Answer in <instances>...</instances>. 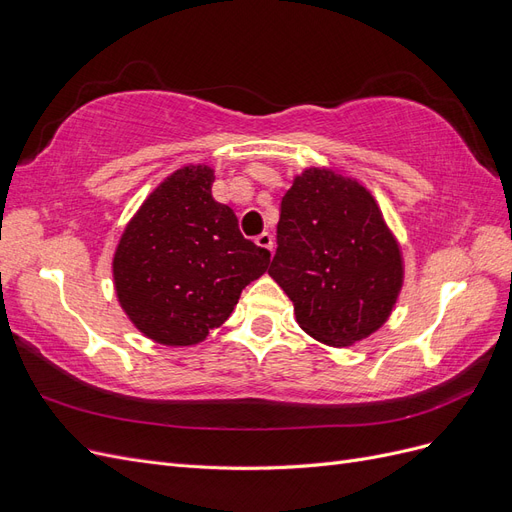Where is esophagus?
Segmentation results:
<instances>
[{
    "label": "esophagus",
    "instance_id": "obj_1",
    "mask_svg": "<svg viewBox=\"0 0 512 512\" xmlns=\"http://www.w3.org/2000/svg\"><path fill=\"white\" fill-rule=\"evenodd\" d=\"M256 245L262 247V250H273V237L269 235V232H262V235L256 237Z\"/></svg>",
    "mask_w": 512,
    "mask_h": 512
}]
</instances>
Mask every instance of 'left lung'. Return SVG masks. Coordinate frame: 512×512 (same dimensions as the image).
Segmentation results:
<instances>
[{
    "label": "left lung",
    "mask_w": 512,
    "mask_h": 512,
    "mask_svg": "<svg viewBox=\"0 0 512 512\" xmlns=\"http://www.w3.org/2000/svg\"><path fill=\"white\" fill-rule=\"evenodd\" d=\"M269 275L309 337L344 348L389 320L404 286V256L363 183L309 166L282 198Z\"/></svg>",
    "instance_id": "8db88e82"
}]
</instances>
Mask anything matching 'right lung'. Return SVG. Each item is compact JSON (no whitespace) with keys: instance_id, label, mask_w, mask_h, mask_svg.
<instances>
[{"instance_id":"right-lung-1","label":"right lung","mask_w":512,"mask_h":512,"mask_svg":"<svg viewBox=\"0 0 512 512\" xmlns=\"http://www.w3.org/2000/svg\"><path fill=\"white\" fill-rule=\"evenodd\" d=\"M213 173L188 164L168 175L132 215L113 256L121 309L164 346L203 342L271 262L241 235L235 211L213 200Z\"/></svg>"}]
</instances>
